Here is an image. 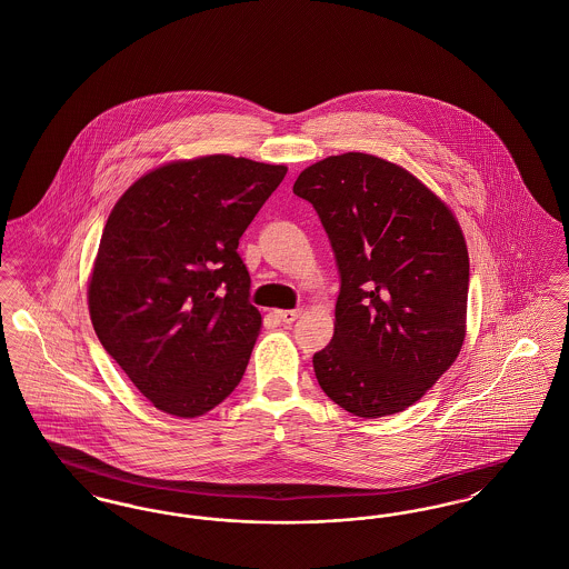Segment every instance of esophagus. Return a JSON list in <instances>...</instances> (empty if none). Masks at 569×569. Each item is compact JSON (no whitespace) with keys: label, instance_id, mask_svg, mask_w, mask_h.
<instances>
[{"label":"esophagus","instance_id":"34e87169","mask_svg":"<svg viewBox=\"0 0 569 569\" xmlns=\"http://www.w3.org/2000/svg\"><path fill=\"white\" fill-rule=\"evenodd\" d=\"M274 316H277L281 322L292 325L298 316H300V309H281V311H274Z\"/></svg>","mask_w":569,"mask_h":569}]
</instances>
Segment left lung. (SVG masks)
Here are the masks:
<instances>
[{"label":"left lung","mask_w":569,"mask_h":569,"mask_svg":"<svg viewBox=\"0 0 569 569\" xmlns=\"http://www.w3.org/2000/svg\"><path fill=\"white\" fill-rule=\"evenodd\" d=\"M339 269L335 335L313 353L328 399L358 418L413 406L465 341L469 256L452 211L397 163L367 153L305 168Z\"/></svg>","instance_id":"8db88e82"}]
</instances>
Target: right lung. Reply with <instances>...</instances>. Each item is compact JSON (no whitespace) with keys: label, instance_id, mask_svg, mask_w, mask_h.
I'll use <instances>...</instances> for the list:
<instances>
[{"label":"right lung","instance_id":"right-lung-1","mask_svg":"<svg viewBox=\"0 0 569 569\" xmlns=\"http://www.w3.org/2000/svg\"><path fill=\"white\" fill-rule=\"evenodd\" d=\"M286 172L232 156L166 163L109 216L89 281L93 330L170 416L207 413L243 378L262 316L237 249Z\"/></svg>","mask_w":569,"mask_h":569}]
</instances>
